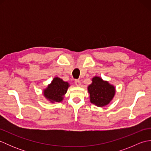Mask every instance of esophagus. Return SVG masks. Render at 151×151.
<instances>
[{
  "label": "esophagus",
  "instance_id": "esophagus-1",
  "mask_svg": "<svg viewBox=\"0 0 151 151\" xmlns=\"http://www.w3.org/2000/svg\"><path fill=\"white\" fill-rule=\"evenodd\" d=\"M75 83L76 86H80L81 85V81H80V80H75Z\"/></svg>",
  "mask_w": 151,
  "mask_h": 151
}]
</instances>
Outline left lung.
<instances>
[{
    "mask_svg": "<svg viewBox=\"0 0 151 151\" xmlns=\"http://www.w3.org/2000/svg\"><path fill=\"white\" fill-rule=\"evenodd\" d=\"M91 81V84L88 86L91 103L98 107L110 104L116 92L115 86L97 76H94Z\"/></svg>",
    "mask_w": 151,
    "mask_h": 151,
    "instance_id": "obj_1",
    "label": "left lung"
}]
</instances>
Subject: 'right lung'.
<instances>
[{
    "mask_svg": "<svg viewBox=\"0 0 151 151\" xmlns=\"http://www.w3.org/2000/svg\"><path fill=\"white\" fill-rule=\"evenodd\" d=\"M70 84L69 82L63 81L59 77H54L50 84L47 86L43 91L44 97L51 103L62 102L64 99Z\"/></svg>",
    "mask_w": 151,
    "mask_h": 151,
    "instance_id": "right-lung-1",
    "label": "right lung"
}]
</instances>
